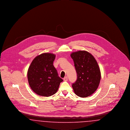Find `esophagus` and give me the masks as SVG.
<instances>
[{
  "mask_svg": "<svg viewBox=\"0 0 130 130\" xmlns=\"http://www.w3.org/2000/svg\"><path fill=\"white\" fill-rule=\"evenodd\" d=\"M64 80L65 81H68V77H67V76H65V77L64 78Z\"/></svg>",
  "mask_w": 130,
  "mask_h": 130,
  "instance_id": "obj_1",
  "label": "esophagus"
}]
</instances>
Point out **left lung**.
Segmentation results:
<instances>
[{"label": "left lung", "mask_w": 130, "mask_h": 130, "mask_svg": "<svg viewBox=\"0 0 130 130\" xmlns=\"http://www.w3.org/2000/svg\"><path fill=\"white\" fill-rule=\"evenodd\" d=\"M71 56L77 73L76 81L72 84L75 94L81 98L92 95L97 90L101 79L98 62L93 56L85 51L73 52Z\"/></svg>", "instance_id": "obj_1"}]
</instances>
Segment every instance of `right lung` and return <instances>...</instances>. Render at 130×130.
Returning a JSON list of instances; mask_svg holds the SVG:
<instances>
[{
    "label": "right lung",
    "instance_id": "obj_1",
    "mask_svg": "<svg viewBox=\"0 0 130 130\" xmlns=\"http://www.w3.org/2000/svg\"><path fill=\"white\" fill-rule=\"evenodd\" d=\"M56 55L43 53L36 56L29 66L27 77L31 90L37 94L50 96L56 93L63 79L53 65Z\"/></svg>",
    "mask_w": 130,
    "mask_h": 130
}]
</instances>
